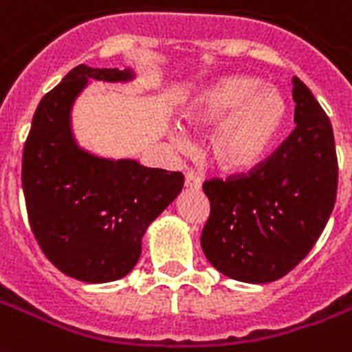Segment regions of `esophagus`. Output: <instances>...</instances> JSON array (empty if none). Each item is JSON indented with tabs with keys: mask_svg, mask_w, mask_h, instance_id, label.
I'll list each match as a JSON object with an SVG mask.
<instances>
[{
	"mask_svg": "<svg viewBox=\"0 0 352 352\" xmlns=\"http://www.w3.org/2000/svg\"><path fill=\"white\" fill-rule=\"evenodd\" d=\"M184 186L190 188V190H199L201 179L195 175L194 171H186V175H184Z\"/></svg>",
	"mask_w": 352,
	"mask_h": 352,
	"instance_id": "1",
	"label": "esophagus"
}]
</instances>
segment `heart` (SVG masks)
Segmentation results:
<instances>
[{
  "label": "heart",
  "instance_id": "1",
  "mask_svg": "<svg viewBox=\"0 0 352 352\" xmlns=\"http://www.w3.org/2000/svg\"><path fill=\"white\" fill-rule=\"evenodd\" d=\"M288 118V104L277 88L260 87L248 75H230L195 96L184 120L194 127L214 125L208 157L219 170L248 171L270 151ZM175 140L182 136L175 134Z\"/></svg>",
  "mask_w": 352,
  "mask_h": 352
}]
</instances>
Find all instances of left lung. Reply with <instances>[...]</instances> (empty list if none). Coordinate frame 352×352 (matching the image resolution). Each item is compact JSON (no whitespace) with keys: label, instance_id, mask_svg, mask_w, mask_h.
<instances>
[{"label":"left lung","instance_id":"left-lung-1","mask_svg":"<svg viewBox=\"0 0 352 352\" xmlns=\"http://www.w3.org/2000/svg\"><path fill=\"white\" fill-rule=\"evenodd\" d=\"M295 129L253 170L205 181L210 216L201 248L218 272L251 284L273 283L314 248L336 203L338 158L332 125L299 77Z\"/></svg>","mask_w":352,"mask_h":352}]
</instances>
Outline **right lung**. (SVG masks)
<instances>
[{
	"mask_svg": "<svg viewBox=\"0 0 352 352\" xmlns=\"http://www.w3.org/2000/svg\"><path fill=\"white\" fill-rule=\"evenodd\" d=\"M133 77L131 69L75 66L42 98L23 146L21 186L31 230L51 264L82 283L125 277L140 258L147 227L184 184L181 171L96 157L75 142L72 107L88 79Z\"/></svg>",
	"mask_w": 352,
	"mask_h": 352,
	"instance_id": "obj_1",
	"label": "right lung"
}]
</instances>
